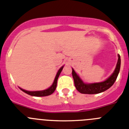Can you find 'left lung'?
I'll return each mask as SVG.
<instances>
[{
  "instance_id": "left-lung-1",
  "label": "left lung",
  "mask_w": 129,
  "mask_h": 129,
  "mask_svg": "<svg viewBox=\"0 0 129 129\" xmlns=\"http://www.w3.org/2000/svg\"><path fill=\"white\" fill-rule=\"evenodd\" d=\"M120 67H121V58H120L119 55H118L117 65L112 75L105 81L94 83H83V81L80 79V77L78 76V74L75 72L74 70L72 69V76H73L74 85H75L76 89L80 93H83V94H98V93L106 91L113 85L117 79L120 70Z\"/></svg>"
}]
</instances>
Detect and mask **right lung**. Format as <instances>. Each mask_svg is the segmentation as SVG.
Here are the masks:
<instances>
[{"label": "right lung", "mask_w": 129, "mask_h": 129, "mask_svg": "<svg viewBox=\"0 0 129 129\" xmlns=\"http://www.w3.org/2000/svg\"><path fill=\"white\" fill-rule=\"evenodd\" d=\"M64 66H62L61 68L59 70V71L57 72V75H56L55 78L54 80L53 83L51 85V86L50 87H49L48 89L46 90H44V91H26L25 89H23L21 88H20V89L21 91H23V92H25V93L29 94V95H31V96H48V95H50V94H52L53 93L55 90L56 89V87H57V80H58V78H59V75H60V72L62 71V69H63Z\"/></svg>", "instance_id": "add662e5"}]
</instances>
